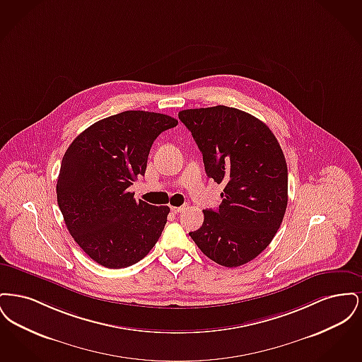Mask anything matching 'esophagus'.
Listing matches in <instances>:
<instances>
[{
  "label": "esophagus",
  "mask_w": 362,
  "mask_h": 362,
  "mask_svg": "<svg viewBox=\"0 0 362 362\" xmlns=\"http://www.w3.org/2000/svg\"><path fill=\"white\" fill-rule=\"evenodd\" d=\"M185 209H186V206H173L171 207V211H173V214H179V213H182Z\"/></svg>",
  "instance_id": "esophagus-1"
}]
</instances>
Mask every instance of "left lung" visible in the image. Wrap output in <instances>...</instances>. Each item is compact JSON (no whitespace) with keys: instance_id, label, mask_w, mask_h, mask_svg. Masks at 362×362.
I'll use <instances>...</instances> for the list:
<instances>
[{"instance_id":"1","label":"left lung","mask_w":362,"mask_h":362,"mask_svg":"<svg viewBox=\"0 0 362 362\" xmlns=\"http://www.w3.org/2000/svg\"><path fill=\"white\" fill-rule=\"evenodd\" d=\"M204 156L205 171L224 183L217 210H204L191 239L207 258L238 267L276 236L288 206V165L272 130L238 108L216 105L179 112Z\"/></svg>"}]
</instances>
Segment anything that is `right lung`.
I'll return each mask as SVG.
<instances>
[{"instance_id":"obj_1","label":"right lung","mask_w":362,"mask_h":362,"mask_svg":"<svg viewBox=\"0 0 362 362\" xmlns=\"http://www.w3.org/2000/svg\"><path fill=\"white\" fill-rule=\"evenodd\" d=\"M177 121L148 111H123L93 123L65 152L57 201L71 238L107 269L129 267L153 248L168 206L136 201L129 187L146 170L152 144Z\"/></svg>"}]
</instances>
